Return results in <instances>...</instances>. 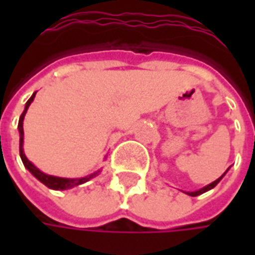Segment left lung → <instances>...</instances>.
Segmentation results:
<instances>
[{"label":"left lung","instance_id":"8db88e82","mask_svg":"<svg viewBox=\"0 0 255 255\" xmlns=\"http://www.w3.org/2000/svg\"><path fill=\"white\" fill-rule=\"evenodd\" d=\"M228 169H230V168H228ZM228 169H227V171H225L224 173H223V175H221V176L217 179V180H214V182H212L210 184H208V186H205V187L199 188V190H197V191H183V192H186V194H187V195H190V197H197V195H201V194H203V192H206V191H209V190H212V188H214L216 186H217V184H219L220 180H221V179L224 177L225 173L228 172Z\"/></svg>","mask_w":255,"mask_h":255}]
</instances>
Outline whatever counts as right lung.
<instances>
[{
  "instance_id": "1",
  "label": "right lung",
  "mask_w": 255,
  "mask_h": 255,
  "mask_svg": "<svg viewBox=\"0 0 255 255\" xmlns=\"http://www.w3.org/2000/svg\"><path fill=\"white\" fill-rule=\"evenodd\" d=\"M36 91L34 94L31 95V98L27 102H25L24 106V111L21 113V116L19 119V126H17V129H19V135H20V144H19V150H20V158L23 161V164L24 166L28 169V171L34 175V176L39 180L41 183H43L46 187L52 188V190H69V188L76 187V186H80V184H83V183L89 182L91 180L93 177L98 176L101 173L102 169H98V171H95L94 173H91V175H87V176L84 177H76V179H68V177H58V176H52V175H47V173H43L42 171H39L38 168H36L32 162H31L24 154V149H23V143H24V129H23V122H24V116L25 113H27V109L30 108L31 102L34 101L35 98Z\"/></svg>"
}]
</instances>
